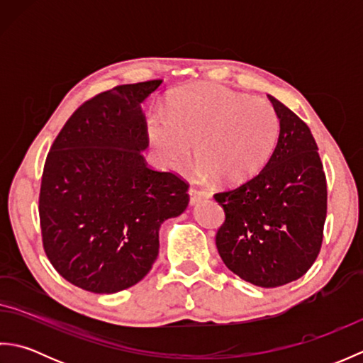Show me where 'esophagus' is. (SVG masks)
<instances>
[{
	"mask_svg": "<svg viewBox=\"0 0 363 363\" xmlns=\"http://www.w3.org/2000/svg\"><path fill=\"white\" fill-rule=\"evenodd\" d=\"M189 195H190V204L191 206H196L198 203L204 201V199L211 198V195L207 194V191H201V190H196V189H190Z\"/></svg>",
	"mask_w": 363,
	"mask_h": 363,
	"instance_id": "esophagus-1",
	"label": "esophagus"
}]
</instances>
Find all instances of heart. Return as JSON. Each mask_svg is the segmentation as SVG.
Listing matches in <instances>:
<instances>
[{
    "label": "heart",
    "mask_w": 363,
    "mask_h": 363,
    "mask_svg": "<svg viewBox=\"0 0 363 363\" xmlns=\"http://www.w3.org/2000/svg\"><path fill=\"white\" fill-rule=\"evenodd\" d=\"M148 137L165 167L186 165L196 146L199 176L242 184L256 176L272 156L279 117L265 99L217 84H195L176 91L168 113L151 115Z\"/></svg>",
    "instance_id": "b5f03b06"
}]
</instances>
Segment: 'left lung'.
<instances>
[{"instance_id":"1","label":"left lung","mask_w":363,"mask_h":363,"mask_svg":"<svg viewBox=\"0 0 363 363\" xmlns=\"http://www.w3.org/2000/svg\"><path fill=\"white\" fill-rule=\"evenodd\" d=\"M268 98L279 117V137L257 176L215 195L226 215L215 243L230 272L273 289L299 279L318 257L328 190L309 126Z\"/></svg>"}]
</instances>
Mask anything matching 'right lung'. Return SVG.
Listing matches in <instances>:
<instances>
[{"label":"right lung","instance_id":"1","mask_svg":"<svg viewBox=\"0 0 363 363\" xmlns=\"http://www.w3.org/2000/svg\"><path fill=\"white\" fill-rule=\"evenodd\" d=\"M162 79L103 91L76 111L45 162L38 213L56 272L91 293H117L148 274L159 229L187 209L189 186L152 169L142 103Z\"/></svg>","mask_w":363,"mask_h":363}]
</instances>
